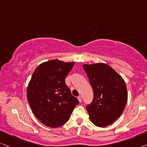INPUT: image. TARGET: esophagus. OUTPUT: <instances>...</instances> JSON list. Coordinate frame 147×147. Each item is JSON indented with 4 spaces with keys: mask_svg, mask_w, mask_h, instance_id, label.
Segmentation results:
<instances>
[{
    "mask_svg": "<svg viewBox=\"0 0 147 147\" xmlns=\"http://www.w3.org/2000/svg\"><path fill=\"white\" fill-rule=\"evenodd\" d=\"M78 100H79V102H82V96H78Z\"/></svg>",
    "mask_w": 147,
    "mask_h": 147,
    "instance_id": "34e87169",
    "label": "esophagus"
}]
</instances>
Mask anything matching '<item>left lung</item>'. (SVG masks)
I'll return each instance as SVG.
<instances>
[{
    "instance_id": "left-lung-1",
    "label": "left lung",
    "mask_w": 147,
    "mask_h": 147,
    "mask_svg": "<svg viewBox=\"0 0 147 147\" xmlns=\"http://www.w3.org/2000/svg\"><path fill=\"white\" fill-rule=\"evenodd\" d=\"M93 90V100L86 106L90 120L98 127L114 123L122 115L127 102L125 80L112 67L105 63L83 65Z\"/></svg>"
}]
</instances>
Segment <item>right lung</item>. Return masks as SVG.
Segmentation results:
<instances>
[{"mask_svg":"<svg viewBox=\"0 0 147 147\" xmlns=\"http://www.w3.org/2000/svg\"><path fill=\"white\" fill-rule=\"evenodd\" d=\"M74 62L51 60L39 65L27 87V100L32 113L43 125L51 128L69 121L78 99L71 94L65 78Z\"/></svg>","mask_w":147,"mask_h":147,"instance_id":"1","label":"right lung"}]
</instances>
